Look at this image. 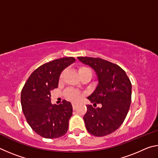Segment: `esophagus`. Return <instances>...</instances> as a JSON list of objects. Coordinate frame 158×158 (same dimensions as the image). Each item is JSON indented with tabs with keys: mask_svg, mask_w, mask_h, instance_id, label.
I'll list each match as a JSON object with an SVG mask.
<instances>
[{
	"mask_svg": "<svg viewBox=\"0 0 158 158\" xmlns=\"http://www.w3.org/2000/svg\"><path fill=\"white\" fill-rule=\"evenodd\" d=\"M72 105H73V109H75L77 108V104H76V103H73V104H72Z\"/></svg>",
	"mask_w": 158,
	"mask_h": 158,
	"instance_id": "1",
	"label": "esophagus"
}]
</instances>
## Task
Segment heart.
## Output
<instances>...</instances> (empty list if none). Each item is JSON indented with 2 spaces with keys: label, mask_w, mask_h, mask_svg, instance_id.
I'll return each instance as SVG.
<instances>
[{
  "label": "heart",
  "mask_w": 158,
  "mask_h": 158,
  "mask_svg": "<svg viewBox=\"0 0 158 158\" xmlns=\"http://www.w3.org/2000/svg\"><path fill=\"white\" fill-rule=\"evenodd\" d=\"M79 73L80 75L81 74H84L85 73H90L91 74V72H90V69L88 68H85V67H80L78 69ZM64 74H65V71H63L61 74H60L59 77V80L61 81L63 79ZM64 95H65V98H68V100L73 101V102H77L80 100V98L82 97V93H80L79 91L74 89H67L65 93H64Z\"/></svg>",
  "instance_id": "obj_1"
}]
</instances>
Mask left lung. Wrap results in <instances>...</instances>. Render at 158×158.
I'll list each match as a JSON object with an SVG mask.
<instances>
[{
    "mask_svg": "<svg viewBox=\"0 0 158 158\" xmlns=\"http://www.w3.org/2000/svg\"><path fill=\"white\" fill-rule=\"evenodd\" d=\"M82 63L90 65L98 75L99 84L88 99L102 106L87 105L84 116L85 127L95 137L110 135L123 123L129 111L132 84L121 67L100 58L78 57Z\"/></svg>",
    "mask_w": 158,
    "mask_h": 158,
    "instance_id": "left-lung-1",
    "label": "left lung"
}]
</instances>
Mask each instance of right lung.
Returning <instances> with one entry per match:
<instances>
[{
	"label": "right lung",
	"instance_id": "1",
	"mask_svg": "<svg viewBox=\"0 0 158 158\" xmlns=\"http://www.w3.org/2000/svg\"><path fill=\"white\" fill-rule=\"evenodd\" d=\"M75 61L73 57L56 59L37 68L26 81L21 93V103L26 121L37 135L47 139L65 135L73 106L63 100L59 105L51 102V91L58 88L64 69Z\"/></svg>",
	"mask_w": 158,
	"mask_h": 158
}]
</instances>
